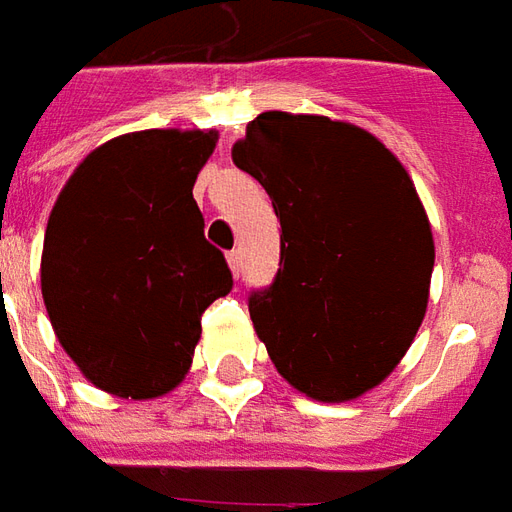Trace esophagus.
Here are the masks:
<instances>
[{
	"instance_id": "1",
	"label": "esophagus",
	"mask_w": 512,
	"mask_h": 512,
	"mask_svg": "<svg viewBox=\"0 0 512 512\" xmlns=\"http://www.w3.org/2000/svg\"><path fill=\"white\" fill-rule=\"evenodd\" d=\"M227 266H230V271L238 277V271H241V252H238V249L227 252Z\"/></svg>"
}]
</instances>
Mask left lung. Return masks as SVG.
Returning <instances> with one entry per match:
<instances>
[{
    "label": "left lung",
    "mask_w": 512,
    "mask_h": 512,
    "mask_svg": "<svg viewBox=\"0 0 512 512\" xmlns=\"http://www.w3.org/2000/svg\"><path fill=\"white\" fill-rule=\"evenodd\" d=\"M282 224L279 271L249 296L271 362L304 395L381 384L428 310L433 233L403 164L365 128L263 112L233 145Z\"/></svg>",
    "instance_id": "left-lung-1"
}]
</instances>
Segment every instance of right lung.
Masks as SVG:
<instances>
[{"instance_id": "add662e5", "label": "right lung", "mask_w": 512, "mask_h": 512, "mask_svg": "<svg viewBox=\"0 0 512 512\" xmlns=\"http://www.w3.org/2000/svg\"><path fill=\"white\" fill-rule=\"evenodd\" d=\"M216 139L178 128L115 136L73 169L51 208L43 304L65 354L109 395L175 389L202 312L233 290L191 194Z\"/></svg>"}]
</instances>
